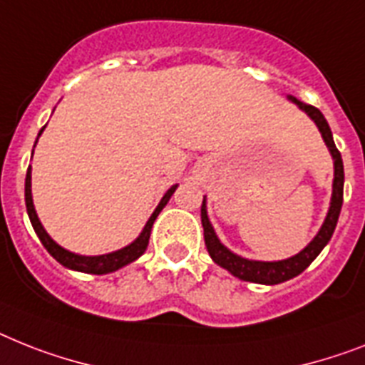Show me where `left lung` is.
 Masks as SVG:
<instances>
[{
  "label": "left lung",
  "mask_w": 365,
  "mask_h": 365,
  "mask_svg": "<svg viewBox=\"0 0 365 365\" xmlns=\"http://www.w3.org/2000/svg\"><path fill=\"white\" fill-rule=\"evenodd\" d=\"M287 98L293 104H297L298 110H302L306 115L317 125L319 132L323 135L324 143H327L330 155L334 160V182H332V197H330V207H328L327 218H324L323 225L319 233L313 237L312 242L298 252L297 255L282 261H255V259H246L240 255L233 254L227 246L220 242L218 235H216L215 227L210 224L209 215H207V200L203 197V205H201V224H203V235H205V246L207 252L212 257L216 264H220L222 269H225L230 274H233L235 278L242 279V282H252V284H263V285H276L284 284L287 279L294 278L300 272L308 269L313 263V259L317 257L323 248L328 244V240L332 239L336 224H338L339 212H341L343 205V182H345V173H343V160L339 150L336 149L334 143L332 130L328 126L327 119L321 111L315 106L304 104L294 96L287 95Z\"/></svg>",
  "instance_id": "1"
}]
</instances>
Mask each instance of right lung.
Here are the masks:
<instances>
[{"instance_id": "right-lung-1", "label": "right lung", "mask_w": 365, "mask_h": 365, "mask_svg": "<svg viewBox=\"0 0 365 365\" xmlns=\"http://www.w3.org/2000/svg\"><path fill=\"white\" fill-rule=\"evenodd\" d=\"M46 126H42L41 132L37 135V141L41 138V134L44 132ZM37 141H35V145H37ZM33 145V147H35ZM179 185H173L168 192L164 194V197L160 200L158 207L155 209V212L150 215V218L147 220L145 227L138 235V239L134 242H130L125 248L117 250V252H110V254H102V255H80L74 254V252H68L63 246L56 242V240L46 233V230L42 227L41 220L37 216V210H35V205H33V195H31V165L27 168L26 173V209H27V216L31 220V225L37 237L41 239L42 246L48 250V254L52 255L56 259L57 263H61L63 267H67L71 270H78V272H86V274H108V272H115V270L123 269L126 264H130L132 261H135L138 257L143 255V252L147 250V244H149V237H150V230H153V224H155L156 216L160 215L162 209H164L170 197L173 195V192L177 190Z\"/></svg>"}]
</instances>
